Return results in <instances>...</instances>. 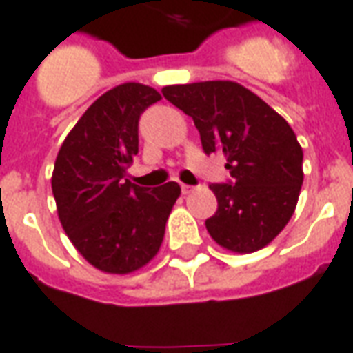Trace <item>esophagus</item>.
<instances>
[{
    "mask_svg": "<svg viewBox=\"0 0 353 353\" xmlns=\"http://www.w3.org/2000/svg\"><path fill=\"white\" fill-rule=\"evenodd\" d=\"M181 191H183V194H189L196 191V187H193V185H181Z\"/></svg>",
    "mask_w": 353,
    "mask_h": 353,
    "instance_id": "34e87169",
    "label": "esophagus"
}]
</instances>
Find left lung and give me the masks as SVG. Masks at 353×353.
<instances>
[{
  "label": "left lung",
  "instance_id": "1",
  "mask_svg": "<svg viewBox=\"0 0 353 353\" xmlns=\"http://www.w3.org/2000/svg\"><path fill=\"white\" fill-rule=\"evenodd\" d=\"M162 95L193 118L206 154L228 160L233 181L210 185L218 199V210L206 219L212 239L236 254L270 245L292 218L304 181V152L292 128L229 80L166 85Z\"/></svg>",
  "mask_w": 353,
  "mask_h": 353
}]
</instances>
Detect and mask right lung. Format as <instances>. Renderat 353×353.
Instances as JSON below:
<instances>
[{
  "label": "right lung",
  "mask_w": 353,
  "mask_h": 353,
  "mask_svg": "<svg viewBox=\"0 0 353 353\" xmlns=\"http://www.w3.org/2000/svg\"><path fill=\"white\" fill-rule=\"evenodd\" d=\"M160 93L128 82L103 93L59 149L51 176L61 225L97 270L125 275L157 256L181 187L145 189L125 179L139 151L137 125Z\"/></svg>",
  "instance_id": "1"
}]
</instances>
